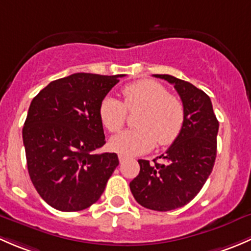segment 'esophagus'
Segmentation results:
<instances>
[{
  "mask_svg": "<svg viewBox=\"0 0 251 251\" xmlns=\"http://www.w3.org/2000/svg\"><path fill=\"white\" fill-rule=\"evenodd\" d=\"M118 158H120V162H121V163H123V162H126V159H128V157H126V156H123V154H120V157H118Z\"/></svg>",
  "mask_w": 251,
  "mask_h": 251,
  "instance_id": "34e87169",
  "label": "esophagus"
}]
</instances>
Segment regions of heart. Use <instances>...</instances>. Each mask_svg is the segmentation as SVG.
Instances as JSON below:
<instances>
[{
	"mask_svg": "<svg viewBox=\"0 0 251 251\" xmlns=\"http://www.w3.org/2000/svg\"><path fill=\"white\" fill-rule=\"evenodd\" d=\"M123 102L112 97L101 100L99 116L110 133L125 126L126 110H141L136 118L138 128L113 136L111 149L126 156L145 153L154 147L167 146L179 138L185 125V107L181 100L153 79H140L122 89Z\"/></svg>",
	"mask_w": 251,
	"mask_h": 251,
	"instance_id": "heart-1",
	"label": "heart"
}]
</instances>
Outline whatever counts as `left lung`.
<instances>
[{"label":"left lung","instance_id":"left-lung-1","mask_svg":"<svg viewBox=\"0 0 251 251\" xmlns=\"http://www.w3.org/2000/svg\"><path fill=\"white\" fill-rule=\"evenodd\" d=\"M165 79L179 93L185 107V125L179 138L153 163L139 159L140 173L129 186L140 205L169 211L190 203L213 170L216 158L219 122L211 100L190 82L170 75H154Z\"/></svg>","mask_w":251,"mask_h":251}]
</instances>
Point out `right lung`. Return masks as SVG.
Here are the masks:
<instances>
[{
  "instance_id": "add662e5",
  "label": "right lung",
  "mask_w": 251,
  "mask_h": 251,
  "mask_svg": "<svg viewBox=\"0 0 251 251\" xmlns=\"http://www.w3.org/2000/svg\"><path fill=\"white\" fill-rule=\"evenodd\" d=\"M125 75H70L50 82L31 101L23 128L30 179L42 200L61 211H79L100 198L120 164L104 146L99 106Z\"/></svg>"
}]
</instances>
